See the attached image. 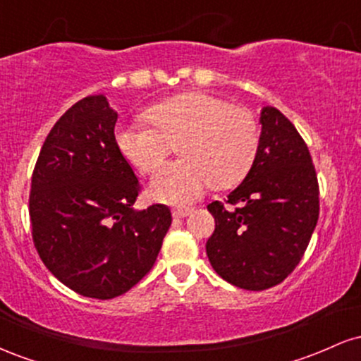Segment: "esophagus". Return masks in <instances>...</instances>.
Returning a JSON list of instances; mask_svg holds the SVG:
<instances>
[{
	"mask_svg": "<svg viewBox=\"0 0 361 361\" xmlns=\"http://www.w3.org/2000/svg\"><path fill=\"white\" fill-rule=\"evenodd\" d=\"M190 212H192V210H190V209H183V207H176V209H173V217H175V219H183Z\"/></svg>",
	"mask_w": 361,
	"mask_h": 361,
	"instance_id": "esophagus-1",
	"label": "esophagus"
}]
</instances>
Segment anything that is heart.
Segmentation results:
<instances>
[{
  "mask_svg": "<svg viewBox=\"0 0 361 361\" xmlns=\"http://www.w3.org/2000/svg\"><path fill=\"white\" fill-rule=\"evenodd\" d=\"M148 123L115 130L118 151L142 175H151L175 149L181 159L157 171L151 183L156 200L186 205L210 185L231 188L244 180L259 149V126L246 106L210 93H185L151 106Z\"/></svg>",
  "mask_w": 361,
  "mask_h": 361,
  "instance_id": "obj_1",
  "label": "heart"
}]
</instances>
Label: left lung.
I'll return each instance as SVG.
<instances>
[{"instance_id":"obj_1","label":"left lung","mask_w":361,"mask_h":361,"mask_svg":"<svg viewBox=\"0 0 361 361\" xmlns=\"http://www.w3.org/2000/svg\"><path fill=\"white\" fill-rule=\"evenodd\" d=\"M255 164L224 202L207 205L215 231L210 264L224 280L267 290L295 270L319 219V183L309 147L280 110L261 111Z\"/></svg>"}]
</instances>
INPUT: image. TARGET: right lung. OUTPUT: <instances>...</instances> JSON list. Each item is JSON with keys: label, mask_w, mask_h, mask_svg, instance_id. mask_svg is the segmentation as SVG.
Masks as SVG:
<instances>
[{"label": "right lung", "mask_w": 361, "mask_h": 361, "mask_svg": "<svg viewBox=\"0 0 361 361\" xmlns=\"http://www.w3.org/2000/svg\"><path fill=\"white\" fill-rule=\"evenodd\" d=\"M117 111L103 94L66 111L32 175L28 212L40 259L66 287L91 299L122 295L147 275L171 210H134L140 183L115 142Z\"/></svg>", "instance_id": "add662e5"}]
</instances>
